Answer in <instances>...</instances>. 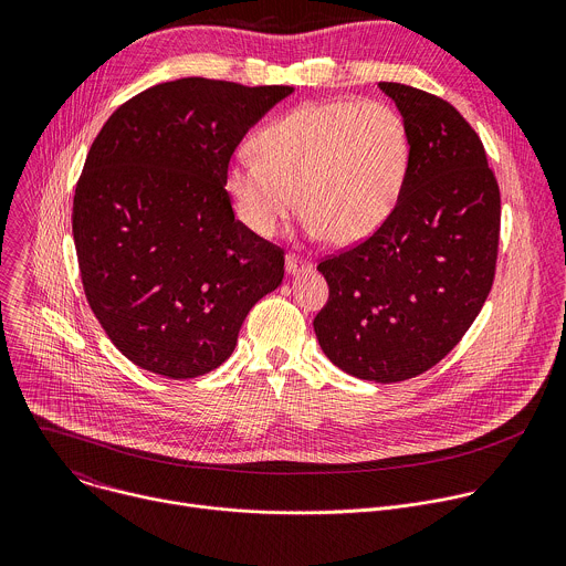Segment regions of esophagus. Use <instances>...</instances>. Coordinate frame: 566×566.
I'll use <instances>...</instances> for the list:
<instances>
[{
  "mask_svg": "<svg viewBox=\"0 0 566 566\" xmlns=\"http://www.w3.org/2000/svg\"><path fill=\"white\" fill-rule=\"evenodd\" d=\"M306 269H311V264H308L306 260H302V258H297V255H293V253L286 255V273H289V275H297V273H302V271H306Z\"/></svg>",
  "mask_w": 566,
  "mask_h": 566,
  "instance_id": "1",
  "label": "esophagus"
}]
</instances>
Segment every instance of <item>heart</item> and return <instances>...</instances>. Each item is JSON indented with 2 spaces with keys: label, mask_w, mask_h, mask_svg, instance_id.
Returning <instances> with one entry per match:
<instances>
[{
  "label": "heart",
  "mask_w": 566,
  "mask_h": 566,
  "mask_svg": "<svg viewBox=\"0 0 566 566\" xmlns=\"http://www.w3.org/2000/svg\"><path fill=\"white\" fill-rule=\"evenodd\" d=\"M253 149L226 175L241 221L269 237L300 203L308 232L338 247L385 223L412 158L406 118L374 101L300 105L260 129Z\"/></svg>",
  "instance_id": "heart-1"
}]
</instances>
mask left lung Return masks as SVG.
<instances>
[{
  "mask_svg": "<svg viewBox=\"0 0 566 566\" xmlns=\"http://www.w3.org/2000/svg\"><path fill=\"white\" fill-rule=\"evenodd\" d=\"M378 87L408 123V179L371 237L317 264L329 300L313 329L343 371L398 382L446 358L486 302L502 201L476 132L450 103L400 83Z\"/></svg>",
  "mask_w": 566,
  "mask_h": 566,
  "instance_id": "8db88e82",
  "label": "left lung"
}]
</instances>
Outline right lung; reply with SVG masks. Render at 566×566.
Listing matches in <instances>:
<instances>
[{"label":"right lung","mask_w":566,"mask_h":566,"mask_svg":"<svg viewBox=\"0 0 566 566\" xmlns=\"http://www.w3.org/2000/svg\"><path fill=\"white\" fill-rule=\"evenodd\" d=\"M293 87L181 77L120 105L92 143L73 197L85 295L134 365L217 369L284 277V251L234 219L226 175L247 132Z\"/></svg>","instance_id":"add662e5"}]
</instances>
